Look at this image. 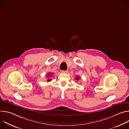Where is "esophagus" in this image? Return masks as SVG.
<instances>
[{"label":"esophagus","instance_id":"1","mask_svg":"<svg viewBox=\"0 0 129 129\" xmlns=\"http://www.w3.org/2000/svg\"><path fill=\"white\" fill-rule=\"evenodd\" d=\"M67 72H68L67 70H62V73H67Z\"/></svg>","mask_w":129,"mask_h":129}]
</instances>
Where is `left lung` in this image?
<instances>
[{"instance_id":"obj_1","label":"left lung","mask_w":129,"mask_h":129,"mask_svg":"<svg viewBox=\"0 0 129 129\" xmlns=\"http://www.w3.org/2000/svg\"><path fill=\"white\" fill-rule=\"evenodd\" d=\"M76 80H77L78 81H79V79H80V77H79V76H77V77H76Z\"/></svg>"}]
</instances>
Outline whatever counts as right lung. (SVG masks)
Returning <instances> with one entry per match:
<instances>
[{
	"label": "right lung",
	"mask_w": 129,
	"mask_h": 129,
	"mask_svg": "<svg viewBox=\"0 0 129 129\" xmlns=\"http://www.w3.org/2000/svg\"><path fill=\"white\" fill-rule=\"evenodd\" d=\"M53 74V73H51V72H49V73H48L46 75V76H47V78H48V77H50V76H51ZM51 81V79H48L47 80V82H50V81Z\"/></svg>",
	"instance_id": "add662e5"
}]
</instances>
